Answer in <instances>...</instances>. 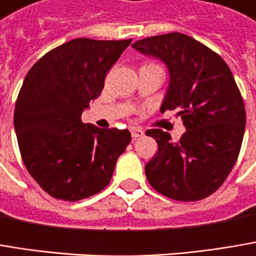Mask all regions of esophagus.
<instances>
[{
    "instance_id": "34e87169",
    "label": "esophagus",
    "mask_w": 256,
    "mask_h": 256,
    "mask_svg": "<svg viewBox=\"0 0 256 256\" xmlns=\"http://www.w3.org/2000/svg\"><path fill=\"white\" fill-rule=\"evenodd\" d=\"M131 136H132V138L142 137L144 136V131L141 128H138V126H134V128H131Z\"/></svg>"
}]
</instances>
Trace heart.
I'll return each mask as SVG.
<instances>
[{
    "label": "heart",
    "mask_w": 256,
    "mask_h": 256,
    "mask_svg": "<svg viewBox=\"0 0 256 256\" xmlns=\"http://www.w3.org/2000/svg\"><path fill=\"white\" fill-rule=\"evenodd\" d=\"M146 65H156V64H146Z\"/></svg>",
    "instance_id": "1"
}]
</instances>
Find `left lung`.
I'll return each instance as SVG.
<instances>
[{
  "instance_id": "1",
  "label": "left lung",
  "mask_w": 256,
  "mask_h": 256,
  "mask_svg": "<svg viewBox=\"0 0 256 256\" xmlns=\"http://www.w3.org/2000/svg\"><path fill=\"white\" fill-rule=\"evenodd\" d=\"M134 49L163 61L170 82L160 110H178L186 128L179 141L148 130L158 150L146 164L156 191L176 201H198L226 180L240 152L246 112L223 58L184 33L137 40Z\"/></svg>"
}]
</instances>
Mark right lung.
Instances as JSON below:
<instances>
[{"instance_id":"right-lung-1","label":"right lung","mask_w":256,"mask_h":256,"mask_svg":"<svg viewBox=\"0 0 256 256\" xmlns=\"http://www.w3.org/2000/svg\"><path fill=\"white\" fill-rule=\"evenodd\" d=\"M130 44L72 39L45 54L23 82L14 109L20 154L32 178L56 200L78 201L106 188L131 141L128 130L82 122Z\"/></svg>"}]
</instances>
